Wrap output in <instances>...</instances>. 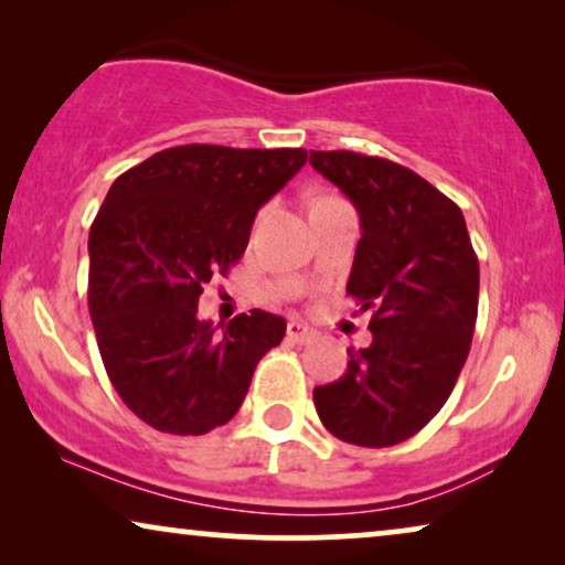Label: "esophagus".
<instances>
[{
    "label": "esophagus",
    "mask_w": 565,
    "mask_h": 565,
    "mask_svg": "<svg viewBox=\"0 0 565 565\" xmlns=\"http://www.w3.org/2000/svg\"><path fill=\"white\" fill-rule=\"evenodd\" d=\"M316 337H319V331L311 329V327H306V323H300V321H290L288 323V339H290V342L311 344Z\"/></svg>",
    "instance_id": "obj_1"
}]
</instances>
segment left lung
Wrapping results in <instances>:
<instances>
[{
  "mask_svg": "<svg viewBox=\"0 0 565 565\" xmlns=\"http://www.w3.org/2000/svg\"><path fill=\"white\" fill-rule=\"evenodd\" d=\"M311 164L360 213L347 296L373 311V344L350 347L347 373L313 388L331 435L391 447L435 419L458 383L478 316V257L462 211L412 169L354 151Z\"/></svg>",
  "mask_w": 565,
  "mask_h": 565,
  "instance_id": "left-lung-1",
  "label": "left lung"
}]
</instances>
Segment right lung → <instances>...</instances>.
I'll return each instance as SVG.
<instances>
[{"label":"right lung","mask_w":565,"mask_h":565,"mask_svg":"<svg viewBox=\"0 0 565 565\" xmlns=\"http://www.w3.org/2000/svg\"><path fill=\"white\" fill-rule=\"evenodd\" d=\"M306 149L190 143L113 182L89 228V316L107 377L138 419L205 435L242 406L282 316L198 319L205 282L242 259L254 215L306 164Z\"/></svg>","instance_id":"1"}]
</instances>
